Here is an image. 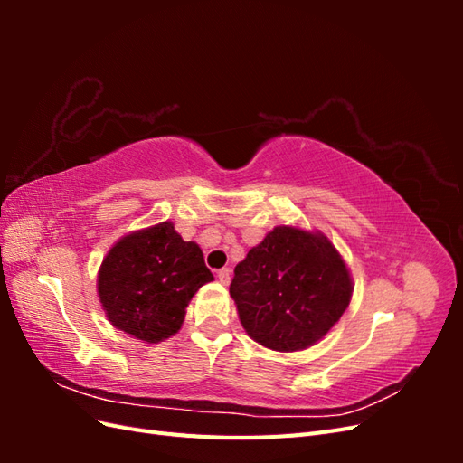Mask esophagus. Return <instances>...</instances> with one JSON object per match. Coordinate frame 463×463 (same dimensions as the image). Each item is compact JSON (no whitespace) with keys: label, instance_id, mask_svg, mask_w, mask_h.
Returning <instances> with one entry per match:
<instances>
[{"label":"esophagus","instance_id":"1","mask_svg":"<svg viewBox=\"0 0 463 463\" xmlns=\"http://www.w3.org/2000/svg\"><path fill=\"white\" fill-rule=\"evenodd\" d=\"M218 279H220V284L228 286V284H230V279H232V270H230V269H222V270H218Z\"/></svg>","mask_w":463,"mask_h":463}]
</instances>
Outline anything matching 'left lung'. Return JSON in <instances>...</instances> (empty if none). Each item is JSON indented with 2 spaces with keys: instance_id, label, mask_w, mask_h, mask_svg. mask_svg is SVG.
<instances>
[{
  "instance_id": "8db88e82",
  "label": "left lung",
  "mask_w": 463,
  "mask_h": 463,
  "mask_svg": "<svg viewBox=\"0 0 463 463\" xmlns=\"http://www.w3.org/2000/svg\"><path fill=\"white\" fill-rule=\"evenodd\" d=\"M352 276L322 233L278 226L235 266L230 296L247 334L274 352L311 347L340 320Z\"/></svg>"
}]
</instances>
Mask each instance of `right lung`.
Masks as SVG:
<instances>
[{
    "label": "right lung",
    "instance_id": "right-lung-1",
    "mask_svg": "<svg viewBox=\"0 0 463 463\" xmlns=\"http://www.w3.org/2000/svg\"><path fill=\"white\" fill-rule=\"evenodd\" d=\"M213 279L201 247L162 222L109 249L98 272V298L116 328L156 344L181 328L191 298Z\"/></svg>",
    "mask_w": 463,
    "mask_h": 463
}]
</instances>
